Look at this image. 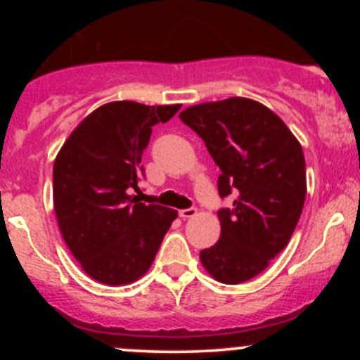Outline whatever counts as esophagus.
Segmentation results:
<instances>
[{"label": "esophagus", "mask_w": 360, "mask_h": 360, "mask_svg": "<svg viewBox=\"0 0 360 360\" xmlns=\"http://www.w3.org/2000/svg\"><path fill=\"white\" fill-rule=\"evenodd\" d=\"M196 213H198V210L196 208H186V210H181L179 212V217L181 218H193V217H196Z\"/></svg>", "instance_id": "1"}]
</instances>
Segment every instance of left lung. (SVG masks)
I'll use <instances>...</instances> for the list:
<instances>
[{"label":"left lung","mask_w":360,"mask_h":360,"mask_svg":"<svg viewBox=\"0 0 360 360\" xmlns=\"http://www.w3.org/2000/svg\"><path fill=\"white\" fill-rule=\"evenodd\" d=\"M179 118L203 139L220 167V240L200 252L203 267L223 284L245 283L271 264L295 232L307 198L303 148L286 123L249 98L201 103Z\"/></svg>","instance_id":"1"}]
</instances>
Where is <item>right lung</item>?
<instances>
[{
  "label": "right lung",
  "mask_w": 360,
  "mask_h": 360,
  "mask_svg": "<svg viewBox=\"0 0 360 360\" xmlns=\"http://www.w3.org/2000/svg\"><path fill=\"white\" fill-rule=\"evenodd\" d=\"M181 105L111 101L72 130L53 162V210L64 242L82 271L123 286L148 271L176 210L130 196L143 174L152 127Z\"/></svg>",
  "instance_id": "right-lung-1"
}]
</instances>
